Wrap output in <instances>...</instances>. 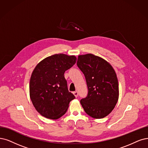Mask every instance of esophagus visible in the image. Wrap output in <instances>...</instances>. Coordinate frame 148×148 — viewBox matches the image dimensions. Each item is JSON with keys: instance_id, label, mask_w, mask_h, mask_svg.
Here are the masks:
<instances>
[{"instance_id": "1", "label": "esophagus", "mask_w": 148, "mask_h": 148, "mask_svg": "<svg viewBox=\"0 0 148 148\" xmlns=\"http://www.w3.org/2000/svg\"><path fill=\"white\" fill-rule=\"evenodd\" d=\"M73 94H74V95L75 96V97H77L78 95H79V93H78V92H77V91H74V92H73Z\"/></svg>"}]
</instances>
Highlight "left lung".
<instances>
[{
	"label": "left lung",
	"instance_id": "obj_1",
	"mask_svg": "<svg viewBox=\"0 0 148 148\" xmlns=\"http://www.w3.org/2000/svg\"><path fill=\"white\" fill-rule=\"evenodd\" d=\"M77 65L85 75L88 95L80 100L86 113L92 118L106 117L118 100L119 86L115 71L104 59L93 54L79 56Z\"/></svg>",
	"mask_w": 148,
	"mask_h": 148
}]
</instances>
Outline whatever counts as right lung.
Instances as JSON below:
<instances>
[{"label":"right lung","instance_id":"obj_1","mask_svg":"<svg viewBox=\"0 0 148 148\" xmlns=\"http://www.w3.org/2000/svg\"><path fill=\"white\" fill-rule=\"evenodd\" d=\"M74 56L55 54L38 63L32 74L30 97L42 116L57 119L66 112L69 102L75 99L68 91L64 74L75 63Z\"/></svg>","mask_w":148,"mask_h":148}]
</instances>
